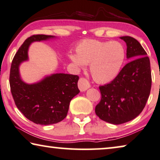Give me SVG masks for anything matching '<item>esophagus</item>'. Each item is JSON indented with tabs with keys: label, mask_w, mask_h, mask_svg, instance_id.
I'll return each mask as SVG.
<instances>
[{
	"label": "esophagus",
	"mask_w": 160,
	"mask_h": 160,
	"mask_svg": "<svg viewBox=\"0 0 160 160\" xmlns=\"http://www.w3.org/2000/svg\"><path fill=\"white\" fill-rule=\"evenodd\" d=\"M90 87H91V85H90L88 81L85 78H80L79 81H78V88H79L80 91H86Z\"/></svg>",
	"instance_id": "obj_1"
}]
</instances>
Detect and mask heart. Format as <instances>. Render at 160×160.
<instances>
[{"instance_id":"obj_1","label":"heart","mask_w":160,"mask_h":160,"mask_svg":"<svg viewBox=\"0 0 160 160\" xmlns=\"http://www.w3.org/2000/svg\"><path fill=\"white\" fill-rule=\"evenodd\" d=\"M69 58L77 68L90 64L93 80L98 83L111 82L119 75L125 58L124 47L117 41L85 40L76 48Z\"/></svg>"}]
</instances>
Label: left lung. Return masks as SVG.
<instances>
[{"label": "left lung", "mask_w": 160, "mask_h": 160, "mask_svg": "<svg viewBox=\"0 0 160 160\" xmlns=\"http://www.w3.org/2000/svg\"><path fill=\"white\" fill-rule=\"evenodd\" d=\"M127 45L128 62L111 82L99 86L102 99L96 115L105 122L120 125L133 120L145 107L152 87L150 61L138 40L120 37Z\"/></svg>", "instance_id": "left-lung-1"}]
</instances>
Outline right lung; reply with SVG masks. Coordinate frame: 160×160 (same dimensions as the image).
Returning a JSON list of instances; mask_svg holds the SVG:
<instances>
[{
	"mask_svg": "<svg viewBox=\"0 0 160 160\" xmlns=\"http://www.w3.org/2000/svg\"><path fill=\"white\" fill-rule=\"evenodd\" d=\"M54 38L53 35H35L26 39L16 53L10 70L11 91L16 106L29 120L42 125L55 124L64 120L71 100L80 92L78 75L53 74L33 84L24 82L20 77L19 66L28 60L30 44Z\"/></svg>",
	"mask_w": 160,
	"mask_h": 160,
	"instance_id": "obj_1",
	"label": "right lung"
}]
</instances>
